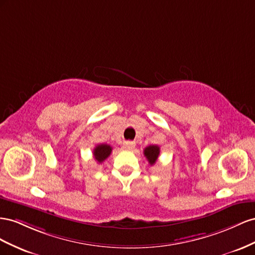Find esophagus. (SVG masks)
<instances>
[{
	"instance_id": "34e87169",
	"label": "esophagus",
	"mask_w": 255,
	"mask_h": 255,
	"mask_svg": "<svg viewBox=\"0 0 255 255\" xmlns=\"http://www.w3.org/2000/svg\"><path fill=\"white\" fill-rule=\"evenodd\" d=\"M124 147H125L126 149H133L135 147V143L131 142V141H127L124 143Z\"/></svg>"
}]
</instances>
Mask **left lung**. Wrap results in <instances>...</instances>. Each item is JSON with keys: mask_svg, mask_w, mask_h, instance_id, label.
Returning <instances> with one entry per match:
<instances>
[{"mask_svg": "<svg viewBox=\"0 0 255 255\" xmlns=\"http://www.w3.org/2000/svg\"><path fill=\"white\" fill-rule=\"evenodd\" d=\"M159 154H160V147L158 145H149V146H147L144 149V156L146 157L150 165L156 163Z\"/></svg>", "mask_w": 255, "mask_h": 255, "instance_id": "8db88e82", "label": "left lung"}]
</instances>
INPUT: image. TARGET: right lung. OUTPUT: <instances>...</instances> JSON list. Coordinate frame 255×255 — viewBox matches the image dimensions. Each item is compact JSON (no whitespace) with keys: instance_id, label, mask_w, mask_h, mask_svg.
<instances>
[{"instance_id":"1","label":"right lung","mask_w":255,"mask_h":255,"mask_svg":"<svg viewBox=\"0 0 255 255\" xmlns=\"http://www.w3.org/2000/svg\"><path fill=\"white\" fill-rule=\"evenodd\" d=\"M112 151V147L110 146V145L108 144H98L97 146L94 148V157H95V160L97 162L101 163L104 162L105 160L110 156Z\"/></svg>"}]
</instances>
